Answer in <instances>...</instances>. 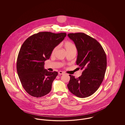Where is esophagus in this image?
Segmentation results:
<instances>
[{"label": "esophagus", "mask_w": 125, "mask_h": 125, "mask_svg": "<svg viewBox=\"0 0 125 125\" xmlns=\"http://www.w3.org/2000/svg\"><path fill=\"white\" fill-rule=\"evenodd\" d=\"M59 74H60V75L63 74H64V72L62 71H59Z\"/></svg>", "instance_id": "esophagus-1"}]
</instances>
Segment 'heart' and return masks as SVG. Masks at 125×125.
Listing matches in <instances>:
<instances>
[{
    "label": "heart",
    "mask_w": 125,
    "mask_h": 125,
    "mask_svg": "<svg viewBox=\"0 0 125 125\" xmlns=\"http://www.w3.org/2000/svg\"><path fill=\"white\" fill-rule=\"evenodd\" d=\"M64 47L67 53L70 52L74 51H76V48L75 47V46L71 42H68V41L65 42L64 43ZM58 46H57L54 48L53 50L52 51V54L55 53V52L58 49Z\"/></svg>",
    "instance_id": "1"
}]
</instances>
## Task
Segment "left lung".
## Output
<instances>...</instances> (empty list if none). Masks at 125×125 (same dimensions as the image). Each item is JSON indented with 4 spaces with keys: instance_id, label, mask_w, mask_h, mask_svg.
Segmentation results:
<instances>
[{
    "instance_id": "obj_1",
    "label": "left lung",
    "mask_w": 125,
    "mask_h": 125,
    "mask_svg": "<svg viewBox=\"0 0 125 125\" xmlns=\"http://www.w3.org/2000/svg\"><path fill=\"white\" fill-rule=\"evenodd\" d=\"M68 36L77 50L76 64L83 71L78 78L69 75L67 87L73 95L85 98L95 92L104 79L107 67L106 54L99 42L83 33H70Z\"/></svg>"
}]
</instances>
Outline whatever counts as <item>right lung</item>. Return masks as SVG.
Segmentation results:
<instances>
[{"label": "right lung", "instance_id": "add662e5", "mask_svg": "<svg viewBox=\"0 0 125 125\" xmlns=\"http://www.w3.org/2000/svg\"><path fill=\"white\" fill-rule=\"evenodd\" d=\"M66 36L65 33L41 32L30 36L22 44L18 54L17 71L22 87L30 95L41 97L51 91L58 73L44 69V61Z\"/></svg>", "mask_w": 125, "mask_h": 125}]
</instances>
